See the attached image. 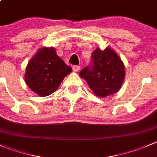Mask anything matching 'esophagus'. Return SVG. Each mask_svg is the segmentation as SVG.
I'll return each instance as SVG.
<instances>
[{"instance_id": "34e87169", "label": "esophagus", "mask_w": 157, "mask_h": 157, "mask_svg": "<svg viewBox=\"0 0 157 157\" xmlns=\"http://www.w3.org/2000/svg\"><path fill=\"white\" fill-rule=\"evenodd\" d=\"M80 70V66H73V70L75 72L79 71Z\"/></svg>"}]
</instances>
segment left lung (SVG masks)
I'll return each instance as SVG.
<instances>
[{
  "mask_svg": "<svg viewBox=\"0 0 157 157\" xmlns=\"http://www.w3.org/2000/svg\"><path fill=\"white\" fill-rule=\"evenodd\" d=\"M92 64L80 71L92 91L99 98L118 92L125 79V66L118 54L110 47L97 48L91 54Z\"/></svg>",
  "mask_w": 157,
  "mask_h": 157,
  "instance_id": "left-lung-1",
  "label": "left lung"
}]
</instances>
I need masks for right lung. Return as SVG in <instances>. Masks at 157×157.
<instances>
[{
	"mask_svg": "<svg viewBox=\"0 0 157 157\" xmlns=\"http://www.w3.org/2000/svg\"><path fill=\"white\" fill-rule=\"evenodd\" d=\"M71 71V67L57 56L53 47H43L28 63L25 81L32 91L45 97L55 92Z\"/></svg>",
	"mask_w": 157,
	"mask_h": 157,
	"instance_id": "obj_1",
	"label": "right lung"
}]
</instances>
